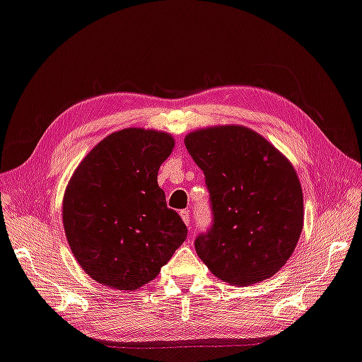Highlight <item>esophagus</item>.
I'll list each match as a JSON object with an SVG mask.
<instances>
[{
  "instance_id": "34e87169",
  "label": "esophagus",
  "mask_w": 362,
  "mask_h": 362,
  "mask_svg": "<svg viewBox=\"0 0 362 362\" xmlns=\"http://www.w3.org/2000/svg\"><path fill=\"white\" fill-rule=\"evenodd\" d=\"M180 216H181V219H182V222L187 225V228L190 230V213L187 209H182L181 213H180Z\"/></svg>"
}]
</instances>
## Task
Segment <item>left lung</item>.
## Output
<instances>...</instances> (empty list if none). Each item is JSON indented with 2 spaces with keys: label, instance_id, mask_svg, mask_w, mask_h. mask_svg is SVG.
<instances>
[{
  "label": "left lung",
  "instance_id": "left-lung-1",
  "mask_svg": "<svg viewBox=\"0 0 362 362\" xmlns=\"http://www.w3.org/2000/svg\"><path fill=\"white\" fill-rule=\"evenodd\" d=\"M204 173L213 225L195 250L221 281L250 285L287 263L303 231V189L291 162L244 126L199 129L184 139Z\"/></svg>",
  "mask_w": 362,
  "mask_h": 362
}]
</instances>
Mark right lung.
I'll return each instance as SVG.
<instances>
[{"mask_svg":"<svg viewBox=\"0 0 362 362\" xmlns=\"http://www.w3.org/2000/svg\"><path fill=\"white\" fill-rule=\"evenodd\" d=\"M170 134L129 127L80 162L63 199L67 243L93 281L135 290L159 274L187 236L167 208L158 172L173 151Z\"/></svg>","mask_w":362,"mask_h":362,"instance_id":"1","label":"right lung"}]
</instances>
